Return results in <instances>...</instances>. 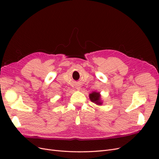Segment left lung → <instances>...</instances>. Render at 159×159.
<instances>
[{
	"label": "left lung",
	"instance_id": "8db88e82",
	"mask_svg": "<svg viewBox=\"0 0 159 159\" xmlns=\"http://www.w3.org/2000/svg\"><path fill=\"white\" fill-rule=\"evenodd\" d=\"M89 98L91 101L93 103H95L98 105L102 104V102H100V95L99 93L97 92H93L89 95Z\"/></svg>",
	"mask_w": 159,
	"mask_h": 159
}]
</instances>
